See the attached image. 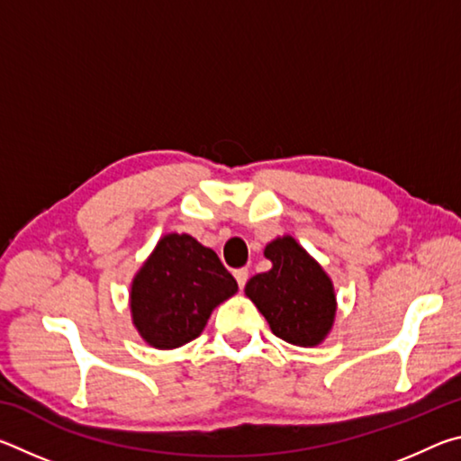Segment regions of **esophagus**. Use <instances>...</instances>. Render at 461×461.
<instances>
[{"label":"esophagus","instance_id":"obj_1","mask_svg":"<svg viewBox=\"0 0 461 461\" xmlns=\"http://www.w3.org/2000/svg\"><path fill=\"white\" fill-rule=\"evenodd\" d=\"M233 276H236L240 288L246 286V280H248V270L246 268H238L236 272H233Z\"/></svg>","mask_w":461,"mask_h":461}]
</instances>
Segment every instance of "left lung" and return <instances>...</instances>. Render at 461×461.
I'll return each mask as SVG.
<instances>
[{"instance_id":"left-lung-1","label":"left lung","mask_w":461,"mask_h":461,"mask_svg":"<svg viewBox=\"0 0 461 461\" xmlns=\"http://www.w3.org/2000/svg\"><path fill=\"white\" fill-rule=\"evenodd\" d=\"M272 268L252 276L244 293L272 333L299 348H315L331 333L338 299L327 272L293 236L264 248Z\"/></svg>"}]
</instances>
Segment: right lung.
Here are the masks:
<instances>
[{"mask_svg":"<svg viewBox=\"0 0 461 461\" xmlns=\"http://www.w3.org/2000/svg\"><path fill=\"white\" fill-rule=\"evenodd\" d=\"M236 293V278L212 248L189 233H167L131 278V323L150 348H181L199 338L213 309Z\"/></svg>","mask_w":461,"mask_h":461,"instance_id":"obj_1","label":"right lung"}]
</instances>
